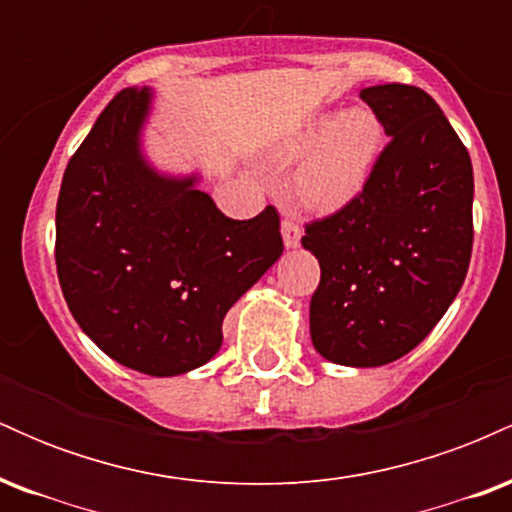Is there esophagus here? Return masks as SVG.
Wrapping results in <instances>:
<instances>
[{"instance_id":"esophagus-1","label":"esophagus","mask_w":512,"mask_h":512,"mask_svg":"<svg viewBox=\"0 0 512 512\" xmlns=\"http://www.w3.org/2000/svg\"><path fill=\"white\" fill-rule=\"evenodd\" d=\"M281 238H284V245L289 250L301 245V226H298V221L289 214H286L284 221H281Z\"/></svg>"}]
</instances>
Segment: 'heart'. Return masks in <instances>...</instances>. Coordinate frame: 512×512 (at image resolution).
<instances>
[{
  "label": "heart",
  "instance_id": "1",
  "mask_svg": "<svg viewBox=\"0 0 512 512\" xmlns=\"http://www.w3.org/2000/svg\"><path fill=\"white\" fill-rule=\"evenodd\" d=\"M383 149V125L368 108L317 113L276 146L274 161L293 168L296 195L315 214H337L366 190Z\"/></svg>",
  "mask_w": 512,
  "mask_h": 512
}]
</instances>
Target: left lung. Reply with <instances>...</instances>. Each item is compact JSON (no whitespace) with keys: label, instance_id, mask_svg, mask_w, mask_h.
Listing matches in <instances>:
<instances>
[{"label":"left lung","instance_id":"left-lung-1","mask_svg":"<svg viewBox=\"0 0 512 512\" xmlns=\"http://www.w3.org/2000/svg\"><path fill=\"white\" fill-rule=\"evenodd\" d=\"M390 144L356 202L305 228L320 262L310 339L327 361L375 368L409 354L455 301L472 257L474 173L426 91L363 88Z\"/></svg>","mask_w":512,"mask_h":512}]
</instances>
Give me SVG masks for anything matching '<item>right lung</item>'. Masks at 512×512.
I'll use <instances>...</instances> for the list:
<instances>
[{
  "instance_id": "add662e5",
  "label": "right lung",
  "mask_w": 512,
  "mask_h": 512,
  "mask_svg": "<svg viewBox=\"0 0 512 512\" xmlns=\"http://www.w3.org/2000/svg\"><path fill=\"white\" fill-rule=\"evenodd\" d=\"M154 88H125L64 170L57 276L74 320L103 354L154 378L219 354L223 317L284 252L279 214L228 219L204 175L154 166L144 132Z\"/></svg>"
}]
</instances>
